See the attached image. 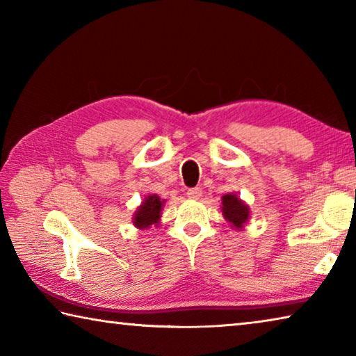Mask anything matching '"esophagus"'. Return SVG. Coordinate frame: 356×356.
<instances>
[{
  "instance_id": "1",
  "label": "esophagus",
  "mask_w": 356,
  "mask_h": 356,
  "mask_svg": "<svg viewBox=\"0 0 356 356\" xmlns=\"http://www.w3.org/2000/svg\"><path fill=\"white\" fill-rule=\"evenodd\" d=\"M186 196L191 197V200H200V197L202 196V188H200V186H195V188H188V190H186Z\"/></svg>"
}]
</instances>
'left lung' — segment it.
Returning a JSON list of instances; mask_svg holds the SVG:
<instances>
[{"instance_id": "1", "label": "left lung", "mask_w": 356, "mask_h": 356, "mask_svg": "<svg viewBox=\"0 0 356 356\" xmlns=\"http://www.w3.org/2000/svg\"><path fill=\"white\" fill-rule=\"evenodd\" d=\"M221 210L226 221L231 222V226L236 229H242L245 222L250 220L248 206L240 197H237V195H234V193H227V195L222 196Z\"/></svg>"}]
</instances>
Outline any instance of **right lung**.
<instances>
[{
    "mask_svg": "<svg viewBox=\"0 0 356 356\" xmlns=\"http://www.w3.org/2000/svg\"><path fill=\"white\" fill-rule=\"evenodd\" d=\"M163 202L165 201H161L156 195L144 197V201L141 202V206L138 207L134 216V225L138 229H147L152 225H156V222L160 221Z\"/></svg>",
    "mask_w": 356,
    "mask_h": 356,
    "instance_id": "right-lung-1",
    "label": "right lung"
}]
</instances>
